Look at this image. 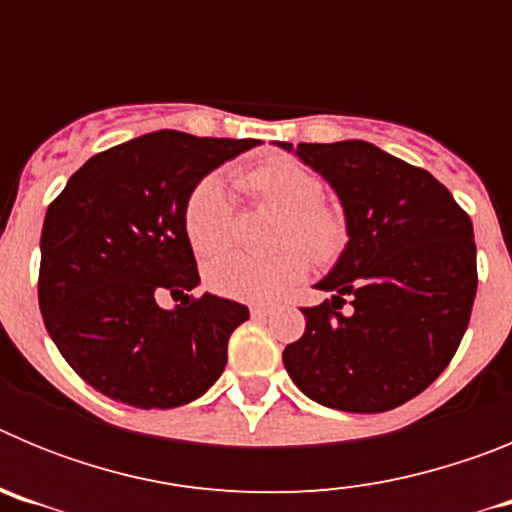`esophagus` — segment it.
Segmentation results:
<instances>
[{
	"label": "esophagus",
	"mask_w": 512,
	"mask_h": 512,
	"mask_svg": "<svg viewBox=\"0 0 512 512\" xmlns=\"http://www.w3.org/2000/svg\"><path fill=\"white\" fill-rule=\"evenodd\" d=\"M271 312H274V307H271V305H253L251 307V318L261 320V318H266V315H271Z\"/></svg>",
	"instance_id": "34e87169"
}]
</instances>
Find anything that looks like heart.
I'll use <instances>...</instances> for the list:
<instances>
[{
    "label": "heart",
    "mask_w": 512,
    "mask_h": 512,
    "mask_svg": "<svg viewBox=\"0 0 512 512\" xmlns=\"http://www.w3.org/2000/svg\"><path fill=\"white\" fill-rule=\"evenodd\" d=\"M243 184L259 200L284 210L282 241H300L320 261L336 259L348 238L346 217L338 207L320 202V179L289 158H271L243 176ZM233 202L223 176L210 174L189 192L184 230L197 253L223 251L230 241ZM305 247V248H306ZM304 248V249H305ZM297 243L269 256L225 253L207 264V284L217 295L243 302H264L282 295L310 269V256Z\"/></svg>",
    "instance_id": "heart-1"
}]
</instances>
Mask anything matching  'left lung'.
I'll use <instances>...</instances> for the list:
<instances>
[{"label": "left lung", "instance_id": "obj_1", "mask_svg": "<svg viewBox=\"0 0 512 512\" xmlns=\"http://www.w3.org/2000/svg\"><path fill=\"white\" fill-rule=\"evenodd\" d=\"M328 182L348 241L305 307V333L284 369L310 400L384 413L413 400L449 366L477 295L472 220L428 171L366 140L282 143ZM352 307L342 312V297Z\"/></svg>", "mask_w": 512, "mask_h": 512}]
</instances>
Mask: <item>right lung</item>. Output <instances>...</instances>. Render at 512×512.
Masks as SVG:
<instances>
[{
	"label": "right lung",
	"mask_w": 512,
	"mask_h": 512,
	"mask_svg": "<svg viewBox=\"0 0 512 512\" xmlns=\"http://www.w3.org/2000/svg\"><path fill=\"white\" fill-rule=\"evenodd\" d=\"M261 140L156 130L97 153L45 212L38 300L48 336L89 387L143 410L205 395L248 307L205 292L184 205L197 182ZM161 288L184 294L166 311Z\"/></svg>",
	"instance_id": "obj_1"
}]
</instances>
